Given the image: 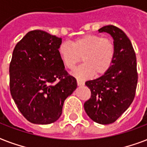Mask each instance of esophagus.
<instances>
[{"label":"esophagus","instance_id":"esophagus-1","mask_svg":"<svg viewBox=\"0 0 147 147\" xmlns=\"http://www.w3.org/2000/svg\"><path fill=\"white\" fill-rule=\"evenodd\" d=\"M77 84L78 86H82V85H85V82L80 80V79H77Z\"/></svg>","mask_w":147,"mask_h":147}]
</instances>
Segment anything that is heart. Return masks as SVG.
Wrapping results in <instances>:
<instances>
[{"label":"heart","instance_id":"1","mask_svg":"<svg viewBox=\"0 0 147 147\" xmlns=\"http://www.w3.org/2000/svg\"><path fill=\"white\" fill-rule=\"evenodd\" d=\"M58 53L65 66L69 69H74L82 57L84 63L75 69L72 74L77 78L85 79L94 74L103 75L110 69L115 56V47L110 38L86 34L75 39L71 43H61Z\"/></svg>","mask_w":147,"mask_h":147}]
</instances>
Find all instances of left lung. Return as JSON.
<instances>
[{"label": "left lung", "instance_id": "8db88e82", "mask_svg": "<svg viewBox=\"0 0 147 147\" xmlns=\"http://www.w3.org/2000/svg\"><path fill=\"white\" fill-rule=\"evenodd\" d=\"M98 32L109 33L113 37L115 56L111 66L102 76L85 82L92 94L84 104V108L94 122L110 124L116 121L134 100L138 79L137 59L130 40L121 29L108 25Z\"/></svg>", "mask_w": 147, "mask_h": 147}]
</instances>
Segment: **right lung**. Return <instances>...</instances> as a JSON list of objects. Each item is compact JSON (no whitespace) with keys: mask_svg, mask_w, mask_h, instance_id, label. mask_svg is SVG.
<instances>
[{"mask_svg":"<svg viewBox=\"0 0 147 147\" xmlns=\"http://www.w3.org/2000/svg\"><path fill=\"white\" fill-rule=\"evenodd\" d=\"M62 38L45 31H30L18 42L10 64V91L25 118L49 124L59 118L65 100L77 88L58 49Z\"/></svg>","mask_w":147,"mask_h":147,"instance_id":"obj_1","label":"right lung"}]
</instances>
